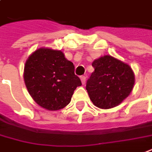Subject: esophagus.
I'll return each instance as SVG.
<instances>
[{"mask_svg":"<svg viewBox=\"0 0 152 152\" xmlns=\"http://www.w3.org/2000/svg\"><path fill=\"white\" fill-rule=\"evenodd\" d=\"M80 79H81V81H82L83 84H85V83H86V77H85V76H81V77H80Z\"/></svg>","mask_w":152,"mask_h":152,"instance_id":"1","label":"esophagus"}]
</instances>
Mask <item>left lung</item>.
I'll return each instance as SVG.
<instances>
[{
  "mask_svg": "<svg viewBox=\"0 0 152 152\" xmlns=\"http://www.w3.org/2000/svg\"><path fill=\"white\" fill-rule=\"evenodd\" d=\"M94 71L87 81L86 89L94 105L102 109L117 107L132 91L135 75L132 68L111 55L95 59Z\"/></svg>",
  "mask_w": 152,
  "mask_h": 152,
  "instance_id": "1",
  "label": "left lung"
}]
</instances>
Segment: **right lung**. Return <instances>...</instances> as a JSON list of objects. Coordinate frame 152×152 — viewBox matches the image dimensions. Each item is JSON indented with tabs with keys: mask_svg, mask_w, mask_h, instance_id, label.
Masks as SVG:
<instances>
[{
	"mask_svg": "<svg viewBox=\"0 0 152 152\" xmlns=\"http://www.w3.org/2000/svg\"><path fill=\"white\" fill-rule=\"evenodd\" d=\"M29 94L39 106L50 111L64 108L74 90L82 85L74 65L61 50L39 48L30 54L24 69Z\"/></svg>",
	"mask_w": 152,
	"mask_h": 152,
	"instance_id": "1",
	"label": "right lung"
}]
</instances>
